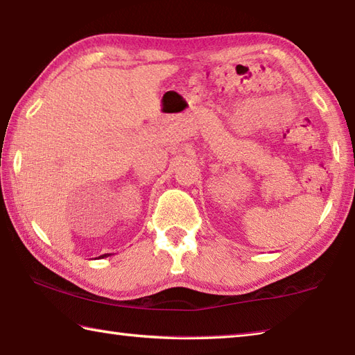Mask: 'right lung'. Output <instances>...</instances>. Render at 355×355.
I'll return each mask as SVG.
<instances>
[{
    "label": "right lung",
    "instance_id": "right-lung-1",
    "mask_svg": "<svg viewBox=\"0 0 355 355\" xmlns=\"http://www.w3.org/2000/svg\"><path fill=\"white\" fill-rule=\"evenodd\" d=\"M109 255H110V254H103V255L98 257V259H104V257H109Z\"/></svg>",
    "mask_w": 355,
    "mask_h": 355
}]
</instances>
